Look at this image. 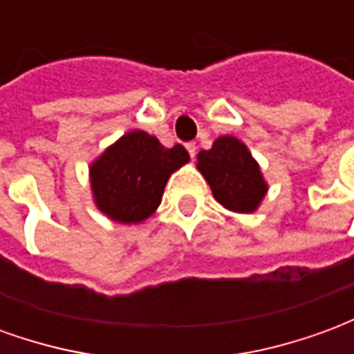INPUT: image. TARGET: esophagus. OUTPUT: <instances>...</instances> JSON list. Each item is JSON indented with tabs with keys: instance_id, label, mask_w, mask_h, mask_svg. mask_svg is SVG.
<instances>
[{
	"instance_id": "obj_1",
	"label": "esophagus",
	"mask_w": 354,
	"mask_h": 354,
	"mask_svg": "<svg viewBox=\"0 0 354 354\" xmlns=\"http://www.w3.org/2000/svg\"><path fill=\"white\" fill-rule=\"evenodd\" d=\"M185 149H187V153H189V157H195V153H197V146H195V142H187L185 144Z\"/></svg>"
}]
</instances>
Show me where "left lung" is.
<instances>
[{
  "mask_svg": "<svg viewBox=\"0 0 354 354\" xmlns=\"http://www.w3.org/2000/svg\"><path fill=\"white\" fill-rule=\"evenodd\" d=\"M197 169L207 178L216 201L233 212H254L267 185L260 167L243 142L233 136H220L210 149L197 155Z\"/></svg>",
  "mask_w": 354,
  "mask_h": 354,
  "instance_id": "8db88e82",
  "label": "left lung"
}]
</instances>
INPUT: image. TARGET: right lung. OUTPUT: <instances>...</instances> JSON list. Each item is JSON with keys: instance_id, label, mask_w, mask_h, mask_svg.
<instances>
[{"instance_id": "right-lung-1", "label": "right lung", "mask_w": 354, "mask_h": 354, "mask_svg": "<svg viewBox=\"0 0 354 354\" xmlns=\"http://www.w3.org/2000/svg\"><path fill=\"white\" fill-rule=\"evenodd\" d=\"M187 161L180 144L165 147L147 132H127L91 167L94 201L115 222H142L159 207L170 174Z\"/></svg>"}]
</instances>
